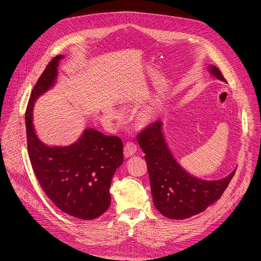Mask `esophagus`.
I'll return each instance as SVG.
<instances>
[{"mask_svg": "<svg viewBox=\"0 0 261 261\" xmlns=\"http://www.w3.org/2000/svg\"><path fill=\"white\" fill-rule=\"evenodd\" d=\"M136 151H137V145L134 142L128 141V142L125 143V145H124V156L126 158L133 156L136 153Z\"/></svg>", "mask_w": 261, "mask_h": 261, "instance_id": "34e87169", "label": "esophagus"}]
</instances>
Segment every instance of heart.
<instances>
[{"instance_id":"b5f03b06","label":"heart","mask_w":261,"mask_h":261,"mask_svg":"<svg viewBox=\"0 0 261 261\" xmlns=\"http://www.w3.org/2000/svg\"><path fill=\"white\" fill-rule=\"evenodd\" d=\"M140 120H141V122H143V123L148 122V115H147V114H143V115L141 116Z\"/></svg>"}]
</instances>
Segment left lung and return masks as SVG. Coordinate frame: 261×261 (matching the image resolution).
<instances>
[{
  "label": "left lung",
  "instance_id": "8db88e82",
  "mask_svg": "<svg viewBox=\"0 0 261 261\" xmlns=\"http://www.w3.org/2000/svg\"><path fill=\"white\" fill-rule=\"evenodd\" d=\"M210 72L219 81L226 83L217 67L211 65ZM137 141L145 154L154 204L169 219H187L206 210L222 196L236 173L234 169L217 180H205L188 173L169 151L161 121L142 130Z\"/></svg>",
  "mask_w": 261,
  "mask_h": 261
}]
</instances>
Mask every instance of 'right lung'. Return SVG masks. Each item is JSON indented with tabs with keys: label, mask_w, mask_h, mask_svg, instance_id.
<instances>
[{
	"label": "right lung",
	"mask_w": 261,
	"mask_h": 261,
	"mask_svg": "<svg viewBox=\"0 0 261 261\" xmlns=\"http://www.w3.org/2000/svg\"><path fill=\"white\" fill-rule=\"evenodd\" d=\"M63 55L55 57L37 81L25 111L30 161L43 191L64 213L83 220L101 216L110 205L111 179L124 161L123 142L89 128L68 146H48L37 137L33 107L56 83Z\"/></svg>",
	"instance_id": "obj_1"
}]
</instances>
